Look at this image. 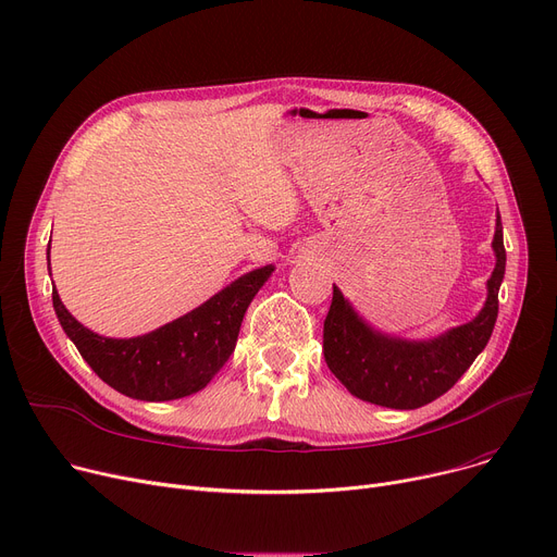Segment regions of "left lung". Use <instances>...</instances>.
<instances>
[{
  "mask_svg": "<svg viewBox=\"0 0 557 557\" xmlns=\"http://www.w3.org/2000/svg\"><path fill=\"white\" fill-rule=\"evenodd\" d=\"M492 250L496 263L479 315L429 341H408L374 330L334 286L323 330V352L338 382L363 401L401 411L445 395L483 352L499 313V286L506 273L499 212Z\"/></svg>",
  "mask_w": 557,
  "mask_h": 557,
  "instance_id": "1",
  "label": "left lung"
}]
</instances>
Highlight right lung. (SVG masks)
<instances>
[{
  "label": "right lung",
  "mask_w": 557,
  "mask_h": 557,
  "mask_svg": "<svg viewBox=\"0 0 557 557\" xmlns=\"http://www.w3.org/2000/svg\"><path fill=\"white\" fill-rule=\"evenodd\" d=\"M273 271V263L255 269L194 311L135 338H108L83 327L61 302L55 286L51 300L61 327L110 388L141 401H169L212 382L234 352L248 305Z\"/></svg>",
  "instance_id": "add662e5"
}]
</instances>
